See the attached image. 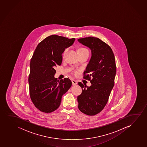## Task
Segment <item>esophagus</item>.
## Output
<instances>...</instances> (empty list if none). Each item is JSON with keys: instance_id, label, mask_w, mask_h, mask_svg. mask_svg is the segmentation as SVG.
I'll return each instance as SVG.
<instances>
[{"instance_id": "1", "label": "esophagus", "mask_w": 147, "mask_h": 147, "mask_svg": "<svg viewBox=\"0 0 147 147\" xmlns=\"http://www.w3.org/2000/svg\"><path fill=\"white\" fill-rule=\"evenodd\" d=\"M71 82H72L73 85H76V84H77V82H76V80H71Z\"/></svg>"}]
</instances>
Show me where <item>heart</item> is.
<instances>
[{"label":"heart","mask_w":147,"mask_h":147,"mask_svg":"<svg viewBox=\"0 0 147 147\" xmlns=\"http://www.w3.org/2000/svg\"><path fill=\"white\" fill-rule=\"evenodd\" d=\"M86 50H88V49H85V48H80V49H79L78 50V51H86ZM67 49H65L64 51H63V55H64L65 54V53L67 52ZM74 74L75 75H76V74H78V71H74Z\"/></svg>","instance_id":"heart-1"}]
</instances>
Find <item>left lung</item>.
<instances>
[{"label":"left lung","mask_w":147,"mask_h":147,"mask_svg":"<svg viewBox=\"0 0 147 147\" xmlns=\"http://www.w3.org/2000/svg\"><path fill=\"white\" fill-rule=\"evenodd\" d=\"M78 42L89 47L92 57L84 73V78L90 80L91 86L78 82L83 88L78 96L80 112L88 115L98 114L108 102L114 86L116 74L115 58L109 45L97 37H85Z\"/></svg>","instance_id":"1"}]
</instances>
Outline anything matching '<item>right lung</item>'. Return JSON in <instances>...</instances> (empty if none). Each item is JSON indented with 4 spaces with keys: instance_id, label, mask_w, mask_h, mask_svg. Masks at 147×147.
<instances>
[{
    "instance_id": "obj_1",
    "label": "right lung",
    "mask_w": 147,
    "mask_h": 147,
    "mask_svg": "<svg viewBox=\"0 0 147 147\" xmlns=\"http://www.w3.org/2000/svg\"><path fill=\"white\" fill-rule=\"evenodd\" d=\"M75 38L51 35L39 42L30 63L28 76L30 94L38 110L45 113L55 111L61 105V98L71 88L69 78H55V67L62 63V53L73 45Z\"/></svg>"
}]
</instances>
